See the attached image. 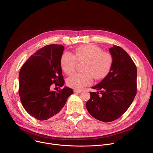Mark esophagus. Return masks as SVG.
<instances>
[{"instance_id": "34e87169", "label": "esophagus", "mask_w": 153, "mask_h": 153, "mask_svg": "<svg viewBox=\"0 0 153 153\" xmlns=\"http://www.w3.org/2000/svg\"><path fill=\"white\" fill-rule=\"evenodd\" d=\"M82 91H78V90H74V93L76 94H79Z\"/></svg>"}]
</instances>
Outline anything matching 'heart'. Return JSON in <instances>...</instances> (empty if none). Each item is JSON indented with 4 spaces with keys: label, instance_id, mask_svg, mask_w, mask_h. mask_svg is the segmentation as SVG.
<instances>
[{
    "label": "heart",
    "instance_id": "1",
    "mask_svg": "<svg viewBox=\"0 0 153 153\" xmlns=\"http://www.w3.org/2000/svg\"><path fill=\"white\" fill-rule=\"evenodd\" d=\"M78 62H85L83 71L75 73L67 80L68 86L75 90H82L93 83V78L96 80L105 79L110 74L113 63V57L108 52L102 51L98 46L93 44L82 45L77 47L74 55L65 52L60 58V65L63 72L72 74Z\"/></svg>",
    "mask_w": 153,
    "mask_h": 153
}]
</instances>
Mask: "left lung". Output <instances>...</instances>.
<instances>
[{"mask_svg":"<svg viewBox=\"0 0 153 153\" xmlns=\"http://www.w3.org/2000/svg\"><path fill=\"white\" fill-rule=\"evenodd\" d=\"M113 57L111 70L105 79L92 88L90 99L86 103L89 113L103 122L121 117L132 103L137 93V68L129 54L121 47L110 48Z\"/></svg>","mask_w":153,"mask_h":153,"instance_id":"8db88e82","label":"left lung"}]
</instances>
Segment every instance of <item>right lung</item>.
Here are the masks:
<instances>
[{
  "instance_id": "right-lung-1",
  "label": "right lung",
  "mask_w": 153,
  "mask_h": 153,
  "mask_svg": "<svg viewBox=\"0 0 153 153\" xmlns=\"http://www.w3.org/2000/svg\"><path fill=\"white\" fill-rule=\"evenodd\" d=\"M63 50L61 45L43 47L31 56L20 70L21 103L27 112L39 120L54 118L73 93L67 86L58 91L50 90L52 84L62 86L65 83L60 65Z\"/></svg>"
}]
</instances>
